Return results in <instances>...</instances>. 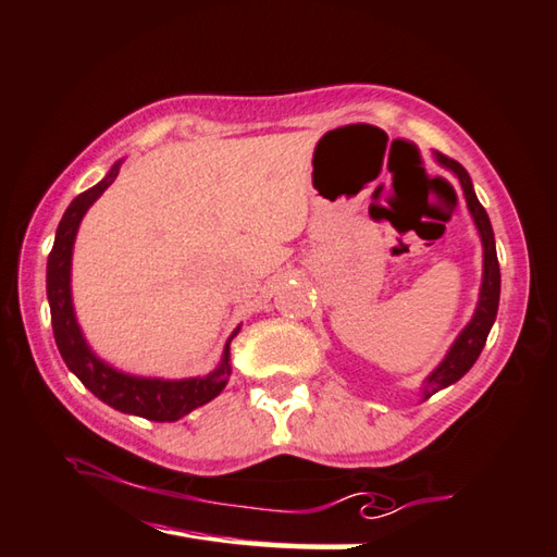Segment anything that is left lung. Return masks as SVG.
I'll return each instance as SVG.
<instances>
[{
  "label": "left lung",
  "mask_w": 557,
  "mask_h": 557,
  "mask_svg": "<svg viewBox=\"0 0 557 557\" xmlns=\"http://www.w3.org/2000/svg\"><path fill=\"white\" fill-rule=\"evenodd\" d=\"M433 158H436V163L441 168L450 170V173L458 177L460 187H462L465 205H468V211L474 221V228H478L480 240H482V285H480L478 307H474V313L468 321V326H465L458 333V338L453 341V346L448 348L446 358H443L438 366L431 370V375L423 380L421 401H426L431 394L450 387V384L458 382L465 372L474 366V360L480 358L484 343H487V336L494 326V319H497L499 292H502V275H499L497 246H494V231H492L487 211H484L478 195H474V187H472L468 170H465L458 160H450L443 153H438V150L433 153Z\"/></svg>",
  "instance_id": "obj_1"
}]
</instances>
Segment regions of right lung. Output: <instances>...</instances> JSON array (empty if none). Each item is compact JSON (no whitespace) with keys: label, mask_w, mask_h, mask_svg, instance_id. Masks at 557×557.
Instances as JSON below:
<instances>
[{"label":"right lung","mask_w":557,"mask_h":557,"mask_svg":"<svg viewBox=\"0 0 557 557\" xmlns=\"http://www.w3.org/2000/svg\"><path fill=\"white\" fill-rule=\"evenodd\" d=\"M121 163L116 160L109 173L89 187L83 195H77L60 219L53 250L48 256L46 265V292L50 305V323H53V336L58 343L60 356H63L67 370L85 384V387L102 399L109 407L121 413H134L150 421H177L187 417L191 409L219 397L231 377V341L238 336L240 326L231 333L224 352H221L219 366L199 377L185 380H163V377H140L131 372H121L111 368L109 362L97 358V352L89 348V343L79 329L75 307H73V248L79 224L87 214V209L104 195V189L116 180Z\"/></svg>","instance_id":"right-lung-1"}]
</instances>
